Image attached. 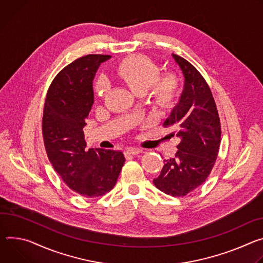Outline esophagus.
Returning a JSON list of instances; mask_svg holds the SVG:
<instances>
[{
    "instance_id": "34e87169",
    "label": "esophagus",
    "mask_w": 263,
    "mask_h": 263,
    "mask_svg": "<svg viewBox=\"0 0 263 263\" xmlns=\"http://www.w3.org/2000/svg\"><path fill=\"white\" fill-rule=\"evenodd\" d=\"M143 152V149H141V148H135V147H129V148H127L126 151H125V155L127 156V155H139V154H141Z\"/></svg>"
}]
</instances>
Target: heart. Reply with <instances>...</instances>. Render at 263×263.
<instances>
[{"mask_svg": "<svg viewBox=\"0 0 263 263\" xmlns=\"http://www.w3.org/2000/svg\"><path fill=\"white\" fill-rule=\"evenodd\" d=\"M114 71L136 95L142 96L149 91L152 101L159 106H170L180 95L182 87L180 76L176 72L159 75L158 65L146 56L130 55L117 64ZM106 90V82L103 79L96 81L94 91L97 97H103Z\"/></svg>", "mask_w": 263, "mask_h": 263, "instance_id": "obj_1", "label": "heart"}]
</instances>
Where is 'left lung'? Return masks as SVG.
I'll return each mask as SVG.
<instances>
[{
    "mask_svg": "<svg viewBox=\"0 0 263 263\" xmlns=\"http://www.w3.org/2000/svg\"><path fill=\"white\" fill-rule=\"evenodd\" d=\"M185 77L180 102L173 108L164 127L173 126L181 139L173 158L164 161V167L154 184L164 193L185 196L207 180L216 162L221 127L210 87L185 58L172 54Z\"/></svg>",
    "mask_w": 263,
    "mask_h": 263,
    "instance_id": "8db88e82",
    "label": "left lung"
}]
</instances>
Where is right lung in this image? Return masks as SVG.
<instances>
[{
    "label": "right lung",
    "mask_w": 263,
    "mask_h": 263,
    "mask_svg": "<svg viewBox=\"0 0 263 263\" xmlns=\"http://www.w3.org/2000/svg\"><path fill=\"white\" fill-rule=\"evenodd\" d=\"M109 57L77 58L55 76L45 100L42 129L48 159L66 185L85 197L109 192L125 162L122 152L85 149L83 127L94 103L93 80Z\"/></svg>",
    "instance_id": "1"
}]
</instances>
